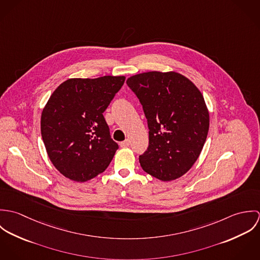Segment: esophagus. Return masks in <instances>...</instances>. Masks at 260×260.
<instances>
[{
  "mask_svg": "<svg viewBox=\"0 0 260 260\" xmlns=\"http://www.w3.org/2000/svg\"><path fill=\"white\" fill-rule=\"evenodd\" d=\"M129 145H130V141H129L128 139H126L125 141H123V142L120 143V146H121V147H128Z\"/></svg>",
  "mask_w": 260,
  "mask_h": 260,
  "instance_id": "obj_1",
  "label": "esophagus"
}]
</instances>
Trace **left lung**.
Segmentation results:
<instances>
[{
	"label": "left lung",
	"instance_id": "left-lung-1",
	"mask_svg": "<svg viewBox=\"0 0 260 260\" xmlns=\"http://www.w3.org/2000/svg\"><path fill=\"white\" fill-rule=\"evenodd\" d=\"M149 129L147 150L139 156L151 176L171 181L192 167L206 141L209 113L198 88L175 72H147L128 78Z\"/></svg>",
	"mask_w": 260,
	"mask_h": 260
}]
</instances>
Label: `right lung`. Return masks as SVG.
<instances>
[{"label": "right lung", "instance_id": "1", "mask_svg": "<svg viewBox=\"0 0 260 260\" xmlns=\"http://www.w3.org/2000/svg\"><path fill=\"white\" fill-rule=\"evenodd\" d=\"M124 76L75 78L51 95L41 117V134L53 165L65 177L85 182L104 172L119 148L103 113Z\"/></svg>", "mask_w": 260, "mask_h": 260}]
</instances>
